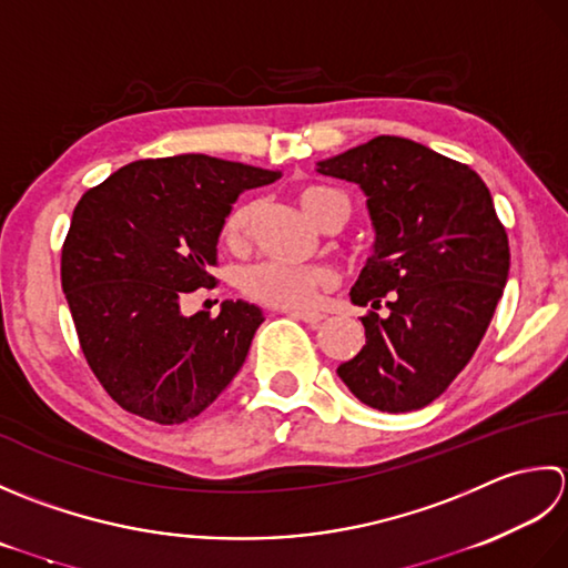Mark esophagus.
<instances>
[{
	"instance_id": "obj_1",
	"label": "esophagus",
	"mask_w": 568,
	"mask_h": 568,
	"mask_svg": "<svg viewBox=\"0 0 568 568\" xmlns=\"http://www.w3.org/2000/svg\"><path fill=\"white\" fill-rule=\"evenodd\" d=\"M288 316L292 318H296V321H304V323H321L323 318H326V314H323V311H304V308H292V311H286Z\"/></svg>"
}]
</instances>
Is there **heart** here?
<instances>
[{
    "instance_id": "obj_1",
    "label": "heart",
    "mask_w": 568,
    "mask_h": 568,
    "mask_svg": "<svg viewBox=\"0 0 568 568\" xmlns=\"http://www.w3.org/2000/svg\"><path fill=\"white\" fill-rule=\"evenodd\" d=\"M301 211L308 220L321 225V220L335 203H345L338 191L321 183H308V186L296 193ZM254 217L252 203L233 205L220 225V242L230 252H242L250 242V227ZM331 284V272L323 267H296V264L282 262H260L242 274V292L250 298L260 301L272 308H311L316 304L318 294Z\"/></svg>"
}]
</instances>
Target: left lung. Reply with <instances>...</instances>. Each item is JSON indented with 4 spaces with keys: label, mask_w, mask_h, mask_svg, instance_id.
Listing matches in <instances>:
<instances>
[{
    "label": "left lung",
    "mask_w": 568,
    "mask_h": 568,
    "mask_svg": "<svg viewBox=\"0 0 568 568\" xmlns=\"http://www.w3.org/2000/svg\"><path fill=\"white\" fill-rule=\"evenodd\" d=\"M318 171L365 191L377 233L351 288L353 304L369 306L365 345L338 377L373 409H422L468 365L510 272L490 191L468 164L387 134L318 161Z\"/></svg>",
    "instance_id": "left-lung-1"
}]
</instances>
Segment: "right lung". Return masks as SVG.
<instances>
[{
	"mask_svg": "<svg viewBox=\"0 0 568 568\" xmlns=\"http://www.w3.org/2000/svg\"><path fill=\"white\" fill-rule=\"evenodd\" d=\"M276 171L205 154L142 159L78 201L61 250V284L80 351L130 414L183 424L237 375L262 308L225 301L217 316H183L195 288H213L217 235L242 191Z\"/></svg>",
	"mask_w": 568,
	"mask_h": 568,
	"instance_id": "1",
	"label": "right lung"
}]
</instances>
